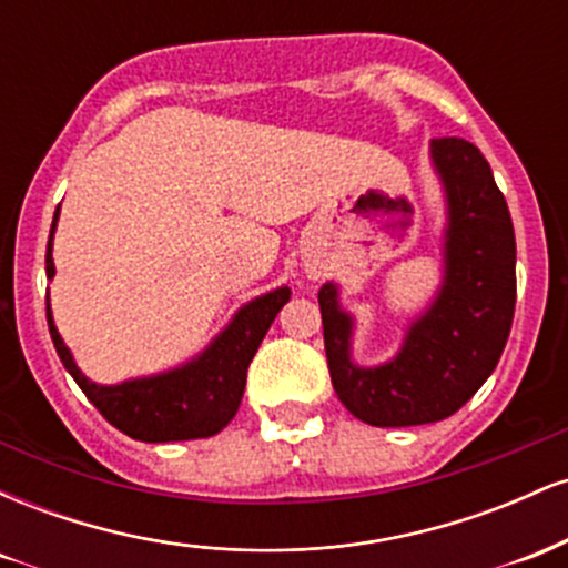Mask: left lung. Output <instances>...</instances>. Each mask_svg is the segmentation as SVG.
Returning <instances> with one entry per match:
<instances>
[{
	"mask_svg": "<svg viewBox=\"0 0 568 568\" xmlns=\"http://www.w3.org/2000/svg\"><path fill=\"white\" fill-rule=\"evenodd\" d=\"M435 171L446 186L448 226L443 285L410 323L395 361L361 368L349 361L352 317L334 283L317 302L325 357L338 400L374 427L429 425L452 416L497 368L515 312V232L505 194L475 143L433 139Z\"/></svg>",
	"mask_w": 568,
	"mask_h": 568,
	"instance_id": "obj_1",
	"label": "left lung"
}]
</instances>
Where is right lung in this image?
I'll use <instances>...</instances> for the list:
<instances>
[{"mask_svg": "<svg viewBox=\"0 0 568 568\" xmlns=\"http://www.w3.org/2000/svg\"><path fill=\"white\" fill-rule=\"evenodd\" d=\"M55 221L58 207L53 226H50L48 256H44L48 277L55 275L53 253H50L53 251ZM288 298V288H277L266 296L253 298L234 315L230 328L216 336V342L192 363L168 371V374L122 382L114 387H103V384L84 379L61 334H58L53 315H50V304L48 325L61 363L109 425H114L130 438L146 443L194 440L211 438L234 419L245 393L247 366H251L258 344H262L272 321Z\"/></svg>", "mask_w": 568, "mask_h": 568, "instance_id": "right-lung-1", "label": "right lung"}]
</instances>
